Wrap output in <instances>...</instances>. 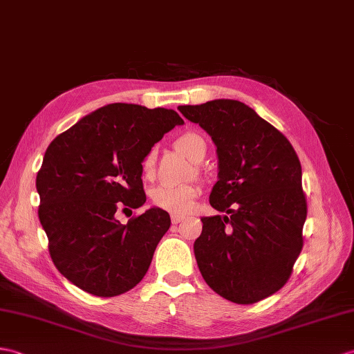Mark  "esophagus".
I'll return each mask as SVG.
<instances>
[{"label": "esophagus", "mask_w": 354, "mask_h": 354, "mask_svg": "<svg viewBox=\"0 0 354 354\" xmlns=\"http://www.w3.org/2000/svg\"><path fill=\"white\" fill-rule=\"evenodd\" d=\"M170 218H171V223L178 225V223H180V221H183L185 217H184V216H179V214H171Z\"/></svg>", "instance_id": "esophagus-1"}]
</instances>
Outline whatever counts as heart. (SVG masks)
Instances as JSON below:
<instances>
[{
  "label": "heart",
  "mask_w": 354,
  "mask_h": 354,
  "mask_svg": "<svg viewBox=\"0 0 354 354\" xmlns=\"http://www.w3.org/2000/svg\"><path fill=\"white\" fill-rule=\"evenodd\" d=\"M176 149L184 153L187 158L192 161H197L202 153L207 152V145L205 140L196 133H185L176 140ZM155 164V151L151 149L145 155L142 161V170L145 176H152ZM201 193V187L194 184L184 185H170L160 184L151 192V199L155 207L174 212V214H184L188 212L194 205L196 197Z\"/></svg>",
  "instance_id": "1"
}]
</instances>
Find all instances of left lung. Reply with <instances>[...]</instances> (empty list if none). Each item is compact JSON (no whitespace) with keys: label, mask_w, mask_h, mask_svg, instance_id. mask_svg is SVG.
Masks as SVG:
<instances>
[{"label":"left lung","mask_w":354,"mask_h":354,"mask_svg":"<svg viewBox=\"0 0 354 354\" xmlns=\"http://www.w3.org/2000/svg\"><path fill=\"white\" fill-rule=\"evenodd\" d=\"M178 110L217 146L218 180L209 203L226 212L202 217L197 266L221 297L252 305L282 288L303 248L308 205L299 157L281 131L240 101Z\"/></svg>","instance_id":"1"}]
</instances>
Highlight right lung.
I'll use <instances>...</instances> for the list:
<instances>
[{
    "instance_id": "1",
    "label": "right lung",
    "mask_w": 354,
    "mask_h": 354,
    "mask_svg": "<svg viewBox=\"0 0 354 354\" xmlns=\"http://www.w3.org/2000/svg\"><path fill=\"white\" fill-rule=\"evenodd\" d=\"M175 110L109 104L57 136L37 171L39 220L57 270L83 291L114 297L142 281L170 227L151 208L122 225L118 209L146 202L142 161L162 136L183 125Z\"/></svg>"
}]
</instances>
